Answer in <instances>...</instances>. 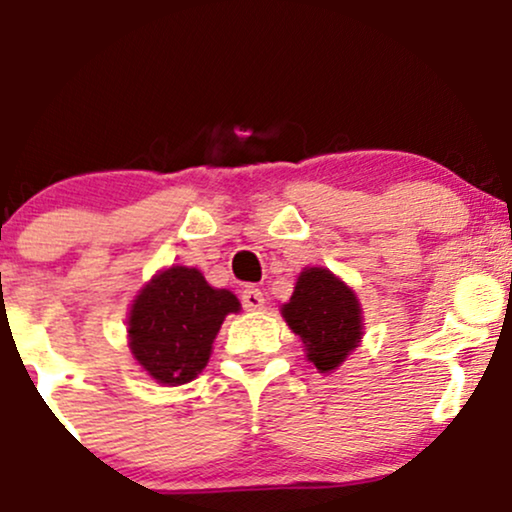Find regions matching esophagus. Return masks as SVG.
<instances>
[{"label": "esophagus", "mask_w": 512, "mask_h": 512, "mask_svg": "<svg viewBox=\"0 0 512 512\" xmlns=\"http://www.w3.org/2000/svg\"><path fill=\"white\" fill-rule=\"evenodd\" d=\"M240 301H243L245 310H260L264 305V296L257 286H245V289L240 291Z\"/></svg>", "instance_id": "obj_1"}]
</instances>
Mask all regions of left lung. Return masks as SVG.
<instances>
[{
    "instance_id": "left-lung-1",
    "label": "left lung",
    "mask_w": 512,
    "mask_h": 512,
    "mask_svg": "<svg viewBox=\"0 0 512 512\" xmlns=\"http://www.w3.org/2000/svg\"><path fill=\"white\" fill-rule=\"evenodd\" d=\"M286 322L303 339L308 361L327 373L349 356L361 339V305L327 269L313 267L298 276L291 301L281 308Z\"/></svg>"
}]
</instances>
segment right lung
<instances>
[{"label": "right lung", "mask_w": 512, "mask_h": 512, "mask_svg": "<svg viewBox=\"0 0 512 512\" xmlns=\"http://www.w3.org/2000/svg\"><path fill=\"white\" fill-rule=\"evenodd\" d=\"M231 291L211 289L190 267L156 274L129 313V349L163 385H185L202 373L223 317L238 313Z\"/></svg>", "instance_id": "obj_1"}]
</instances>
